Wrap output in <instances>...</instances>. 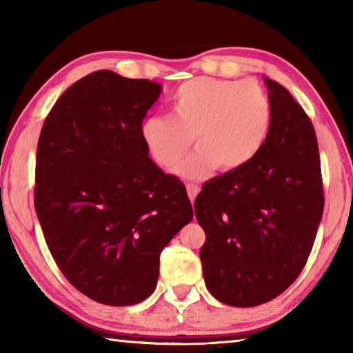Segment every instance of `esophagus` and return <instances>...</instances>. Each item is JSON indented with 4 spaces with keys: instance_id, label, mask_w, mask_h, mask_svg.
Returning a JSON list of instances; mask_svg holds the SVG:
<instances>
[{
    "instance_id": "1",
    "label": "esophagus",
    "mask_w": 353,
    "mask_h": 353,
    "mask_svg": "<svg viewBox=\"0 0 353 353\" xmlns=\"http://www.w3.org/2000/svg\"><path fill=\"white\" fill-rule=\"evenodd\" d=\"M187 193H188V198L191 202H194L196 196L199 193V187L196 183H187Z\"/></svg>"
}]
</instances>
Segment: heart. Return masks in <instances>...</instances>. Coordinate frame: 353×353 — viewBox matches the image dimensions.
<instances>
[{
  "instance_id": "b5f03b06",
  "label": "heart",
  "mask_w": 353,
  "mask_h": 353,
  "mask_svg": "<svg viewBox=\"0 0 353 353\" xmlns=\"http://www.w3.org/2000/svg\"><path fill=\"white\" fill-rule=\"evenodd\" d=\"M170 109L171 117L143 121L141 139L155 162L170 168L194 137L198 149L176 170L187 179L244 168L261 151L272 123L271 101L252 81L196 77L172 93Z\"/></svg>"
}]
</instances>
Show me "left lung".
<instances>
[{"instance_id": "obj_1", "label": "left lung", "mask_w": 353, "mask_h": 353, "mask_svg": "<svg viewBox=\"0 0 353 353\" xmlns=\"http://www.w3.org/2000/svg\"><path fill=\"white\" fill-rule=\"evenodd\" d=\"M272 123L244 168L204 183L194 213L207 290L232 307H256L288 288L312 252L324 210L313 124L291 93L265 77Z\"/></svg>"}]
</instances>
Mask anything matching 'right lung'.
Here are the masks:
<instances>
[{"mask_svg": "<svg viewBox=\"0 0 353 353\" xmlns=\"http://www.w3.org/2000/svg\"><path fill=\"white\" fill-rule=\"evenodd\" d=\"M162 85L99 70L46 117L35 163V212L52 259L82 294L113 307L145 301L160 252L193 208L183 183L141 139Z\"/></svg>", "mask_w": 353, "mask_h": 353, "instance_id": "obj_1", "label": "right lung"}]
</instances>
